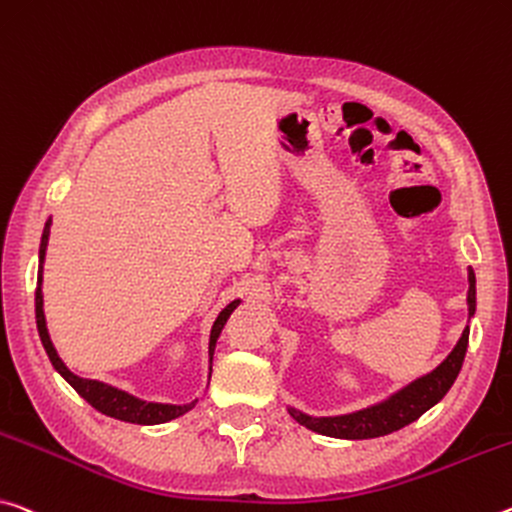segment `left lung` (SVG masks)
Here are the masks:
<instances>
[{"instance_id":"left-lung-1","label":"left lung","mask_w":512,"mask_h":512,"mask_svg":"<svg viewBox=\"0 0 512 512\" xmlns=\"http://www.w3.org/2000/svg\"><path fill=\"white\" fill-rule=\"evenodd\" d=\"M469 291H467V307L469 316L476 312V275L469 269ZM469 344V326L462 330V337L458 344L453 346V351L446 355V360L435 367L431 373L412 380L410 385H405L399 392H394L389 399L380 401L369 408L348 412V415L339 417H310L305 412L296 408H289V415L294 417L300 426L310 428L314 433L339 437V440H369V437L389 435L399 428L417 421L426 410H431L435 403L444 399V394L449 392L451 385L456 383L458 373L465 362Z\"/></svg>"}]
</instances>
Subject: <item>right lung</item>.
<instances>
[{"mask_svg": "<svg viewBox=\"0 0 512 512\" xmlns=\"http://www.w3.org/2000/svg\"><path fill=\"white\" fill-rule=\"evenodd\" d=\"M50 225L52 218H47L45 230H43V239H40V250H38V287H36V326H38V335L40 342L45 346L47 358H50L52 367L61 373L63 378L68 380V385L75 389V392L81 396V399L88 401L95 410H100L102 415L120 419V421H129V424H141V426H154V424H166L170 419L182 417L184 412H189L193 405L198 403V399L193 403L186 405H173V403H150L143 399H136V396L123 392V389L100 383V380H91V378H79L72 373L63 360L56 353V348L50 339V332H47V323H45V312H43V262H45V250H47V241H50ZM241 300H232L230 305H225L221 314L216 316L214 326H212V335H209V364L214 360V348L218 342V335L225 326V321L230 319V314L237 310V305ZM212 371V367H209ZM212 376V373H209Z\"/></svg>", "mask_w": 512, "mask_h": 512, "instance_id": "1", "label": "right lung"}]
</instances>
